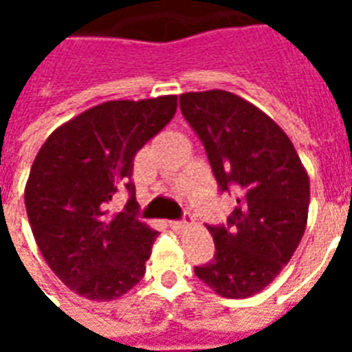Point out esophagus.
I'll return each instance as SVG.
<instances>
[{
    "label": "esophagus",
    "instance_id": "obj_1",
    "mask_svg": "<svg viewBox=\"0 0 352 352\" xmlns=\"http://www.w3.org/2000/svg\"><path fill=\"white\" fill-rule=\"evenodd\" d=\"M171 228L175 230V232H183V230L190 228V217H186V221H177V222H171L169 224Z\"/></svg>",
    "mask_w": 352,
    "mask_h": 352
}]
</instances>
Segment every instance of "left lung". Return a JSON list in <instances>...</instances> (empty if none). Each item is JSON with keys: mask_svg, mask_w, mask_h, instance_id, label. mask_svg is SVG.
I'll return each instance as SVG.
<instances>
[{"mask_svg": "<svg viewBox=\"0 0 352 352\" xmlns=\"http://www.w3.org/2000/svg\"><path fill=\"white\" fill-rule=\"evenodd\" d=\"M179 101L219 186L237 192L230 228L207 226L217 249L213 260L194 273L222 298L258 294L302 241L309 175L283 128L251 101L217 88L181 94Z\"/></svg>", "mask_w": 352, "mask_h": 352, "instance_id": "obj_1", "label": "left lung"}]
</instances>
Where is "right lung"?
Masks as SVG:
<instances>
[{"instance_id":"1","label":"right lung","mask_w":352,"mask_h":352,"mask_svg":"<svg viewBox=\"0 0 352 352\" xmlns=\"http://www.w3.org/2000/svg\"><path fill=\"white\" fill-rule=\"evenodd\" d=\"M175 111L177 96L105 101L58 126L39 148L24 188L28 219L45 262L75 294L111 302L145 275L158 232L133 214L131 169ZM120 186L131 199L111 215Z\"/></svg>"}]
</instances>
